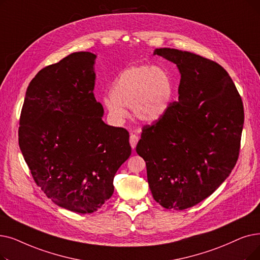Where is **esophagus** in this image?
Returning a JSON list of instances; mask_svg holds the SVG:
<instances>
[{"label":"esophagus","mask_w":260,"mask_h":260,"mask_svg":"<svg viewBox=\"0 0 260 260\" xmlns=\"http://www.w3.org/2000/svg\"><path fill=\"white\" fill-rule=\"evenodd\" d=\"M137 142H138V136H137V135H135V134H132L131 137H129V143H131V146L133 149L136 148Z\"/></svg>","instance_id":"obj_1"}]
</instances>
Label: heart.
Listing matches in <instances>:
<instances>
[{
    "label": "heart",
    "instance_id": "heart-1",
    "mask_svg": "<svg viewBox=\"0 0 260 260\" xmlns=\"http://www.w3.org/2000/svg\"><path fill=\"white\" fill-rule=\"evenodd\" d=\"M172 96L173 82L165 69L135 66L118 75L102 102L112 121L122 122L131 106L137 120L153 123L166 115Z\"/></svg>",
    "mask_w": 260,
    "mask_h": 260
}]
</instances>
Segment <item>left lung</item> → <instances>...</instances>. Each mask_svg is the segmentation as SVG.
Here are the masks:
<instances>
[{"mask_svg": "<svg viewBox=\"0 0 260 260\" xmlns=\"http://www.w3.org/2000/svg\"><path fill=\"white\" fill-rule=\"evenodd\" d=\"M154 55L177 66L179 96L162 118L143 126L136 152L145 161L154 200L183 210L212 194L231 174L240 151L243 104L216 61L169 48Z\"/></svg>", "mask_w": 260, "mask_h": 260, "instance_id": "left-lung-1", "label": "left lung"}]
</instances>
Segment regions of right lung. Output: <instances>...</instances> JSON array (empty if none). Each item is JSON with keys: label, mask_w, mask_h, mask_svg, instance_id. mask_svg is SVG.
Returning a JSON list of instances; mask_svg holds the SVG:
<instances>
[{"label": "right lung", "mask_w": 260, "mask_h": 260, "mask_svg": "<svg viewBox=\"0 0 260 260\" xmlns=\"http://www.w3.org/2000/svg\"><path fill=\"white\" fill-rule=\"evenodd\" d=\"M96 55L76 52L40 70L21 110L19 145L31 176L56 205L91 213L114 193L131 156L129 134L107 125L93 94Z\"/></svg>", "instance_id": "right-lung-1"}]
</instances>
